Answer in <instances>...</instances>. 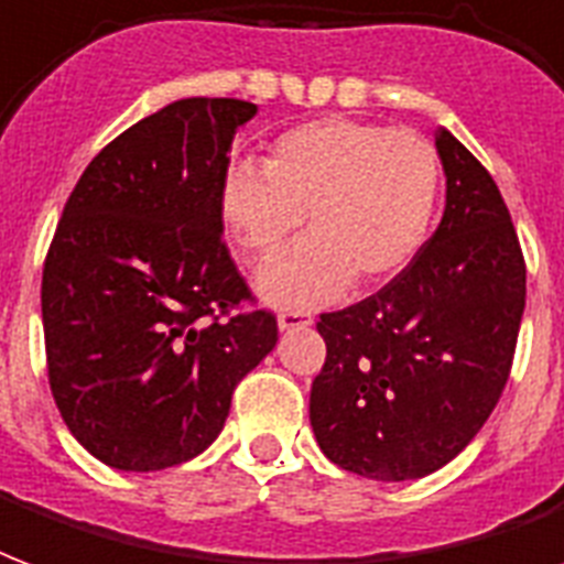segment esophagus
Here are the masks:
<instances>
[{"mask_svg":"<svg viewBox=\"0 0 564 564\" xmlns=\"http://www.w3.org/2000/svg\"><path fill=\"white\" fill-rule=\"evenodd\" d=\"M311 323H314V316L304 314V311H283V314H278V328H281V332L307 328Z\"/></svg>","mask_w":564,"mask_h":564,"instance_id":"1","label":"esophagus"}]
</instances>
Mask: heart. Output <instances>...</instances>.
Here are the masks:
<instances>
[{
    "mask_svg": "<svg viewBox=\"0 0 564 564\" xmlns=\"http://www.w3.org/2000/svg\"><path fill=\"white\" fill-rule=\"evenodd\" d=\"M442 164L415 131L319 119L281 133L265 170L232 164L220 218L250 260H271L307 215V239L257 274L274 307H314L356 283L373 290L406 269L431 236Z\"/></svg>",
    "mask_w": 564,
    "mask_h": 564,
    "instance_id": "b5f03b06",
    "label": "heart"
}]
</instances>
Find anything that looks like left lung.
Returning a JSON list of instances; mask_svg holds the SVG:
<instances>
[{"instance_id": "8db88e82", "label": "left lung", "mask_w": 564, "mask_h": 564, "mask_svg": "<svg viewBox=\"0 0 564 564\" xmlns=\"http://www.w3.org/2000/svg\"><path fill=\"white\" fill-rule=\"evenodd\" d=\"M445 212L377 295L319 316L311 427L346 473L412 481L475 440L502 398L527 307V262L494 176L440 128Z\"/></svg>"}]
</instances>
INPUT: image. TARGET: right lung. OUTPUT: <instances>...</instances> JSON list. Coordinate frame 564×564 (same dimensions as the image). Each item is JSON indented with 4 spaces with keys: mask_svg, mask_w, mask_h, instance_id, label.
I'll return each instance as SVG.
<instances>
[{
    "mask_svg": "<svg viewBox=\"0 0 564 564\" xmlns=\"http://www.w3.org/2000/svg\"><path fill=\"white\" fill-rule=\"evenodd\" d=\"M257 116L182 98L91 158L44 260L53 400L74 440L122 473H158L218 440L232 391L278 344L224 245L220 182Z\"/></svg>",
    "mask_w": 564,
    "mask_h": 564,
    "instance_id": "obj_1",
    "label": "right lung"
}]
</instances>
